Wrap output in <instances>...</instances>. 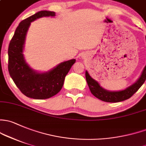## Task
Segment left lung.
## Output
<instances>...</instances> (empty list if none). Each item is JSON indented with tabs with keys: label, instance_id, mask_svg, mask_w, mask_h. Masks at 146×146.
I'll list each match as a JSON object with an SVG mask.
<instances>
[{
	"label": "left lung",
	"instance_id": "left-lung-1",
	"mask_svg": "<svg viewBox=\"0 0 146 146\" xmlns=\"http://www.w3.org/2000/svg\"><path fill=\"white\" fill-rule=\"evenodd\" d=\"M85 77L90 90L94 96H96V98H98L101 101H106V102H119V101H125L126 99H129L131 96H133L134 94L138 91V90L144 83L146 79V66L143 68L141 75L140 78L137 80V81L133 85L126 88L125 90H122V91L111 92L105 90L101 87L97 81L94 80L90 76L87 70H86L85 72Z\"/></svg>",
	"mask_w": 146,
	"mask_h": 146
}]
</instances>
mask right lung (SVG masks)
Wrapping results in <instances>:
<instances>
[{
    "instance_id": "1",
    "label": "right lung",
    "mask_w": 146,
    "mask_h": 146,
    "mask_svg": "<svg viewBox=\"0 0 146 146\" xmlns=\"http://www.w3.org/2000/svg\"><path fill=\"white\" fill-rule=\"evenodd\" d=\"M55 12L42 10L19 23L8 47V71L17 87L27 97L45 99L56 95L76 59L64 61L45 73H38L27 64L23 54L26 36L31 22L43 17H54Z\"/></svg>"
}]
</instances>
